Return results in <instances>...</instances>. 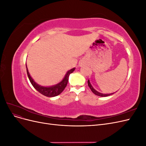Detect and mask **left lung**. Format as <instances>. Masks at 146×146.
I'll return each instance as SVG.
<instances>
[{"label":"left lung","mask_w":146,"mask_h":146,"mask_svg":"<svg viewBox=\"0 0 146 146\" xmlns=\"http://www.w3.org/2000/svg\"><path fill=\"white\" fill-rule=\"evenodd\" d=\"M88 86H89V87H90V88L91 89V90L92 91V92H93L94 94H96L97 96H100V97H107V96H110V95L114 94V93H111V94H102V93H100V92H99L98 91H97L96 90L94 89V88L92 86L91 84L90 83V82L89 80H88Z\"/></svg>","instance_id":"obj_1"}]
</instances>
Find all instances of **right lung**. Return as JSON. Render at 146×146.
Returning <instances> with one entry per match:
<instances>
[{"instance_id": "add662e5", "label": "right lung", "mask_w": 146, "mask_h": 146, "mask_svg": "<svg viewBox=\"0 0 146 146\" xmlns=\"http://www.w3.org/2000/svg\"><path fill=\"white\" fill-rule=\"evenodd\" d=\"M27 67V66H26ZM75 68L71 69L70 70H68L66 73L64 78L63 80L61 81L60 83L56 84L55 85L52 86H48V87H45V86H42L38 85L33 80V78L30 77L29 72L28 71V69L27 68V73L28 77L30 80V83H32L33 86L39 92H40L41 94L42 95L47 96V97H55L61 94V92L63 91L64 88H66V85H67L68 82V78L69 75L74 71Z\"/></svg>"}]
</instances>
